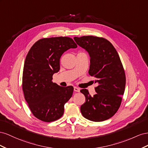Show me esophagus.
I'll use <instances>...</instances> for the list:
<instances>
[{
  "instance_id": "esophagus-1",
  "label": "esophagus",
  "mask_w": 148,
  "mask_h": 148,
  "mask_svg": "<svg viewBox=\"0 0 148 148\" xmlns=\"http://www.w3.org/2000/svg\"><path fill=\"white\" fill-rule=\"evenodd\" d=\"M74 90L75 92H80V88H78V87H74Z\"/></svg>"
}]
</instances>
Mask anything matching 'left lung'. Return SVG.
I'll return each mask as SVG.
<instances>
[{
    "label": "left lung",
    "mask_w": 148,
    "mask_h": 148,
    "mask_svg": "<svg viewBox=\"0 0 148 148\" xmlns=\"http://www.w3.org/2000/svg\"><path fill=\"white\" fill-rule=\"evenodd\" d=\"M74 39L89 54L88 74L98 84L94 96L87 89L81 90L86 97V102L81 107L82 115L93 121L108 120L120 108L125 92L126 76L120 56L112 44L104 38L84 36Z\"/></svg>",
    "instance_id": "left-lung-1"
}]
</instances>
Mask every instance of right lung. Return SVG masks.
Instances as JSON below:
<instances>
[{
    "mask_svg": "<svg viewBox=\"0 0 148 148\" xmlns=\"http://www.w3.org/2000/svg\"><path fill=\"white\" fill-rule=\"evenodd\" d=\"M77 45L69 37L42 38L33 45L26 56L22 89L32 114L45 122L56 121L63 115L64 104L73 95L74 87H61L52 82L60 71L62 54Z\"/></svg>",
    "mask_w": 148,
    "mask_h": 148,
    "instance_id": "add662e5",
    "label": "right lung"
}]
</instances>
